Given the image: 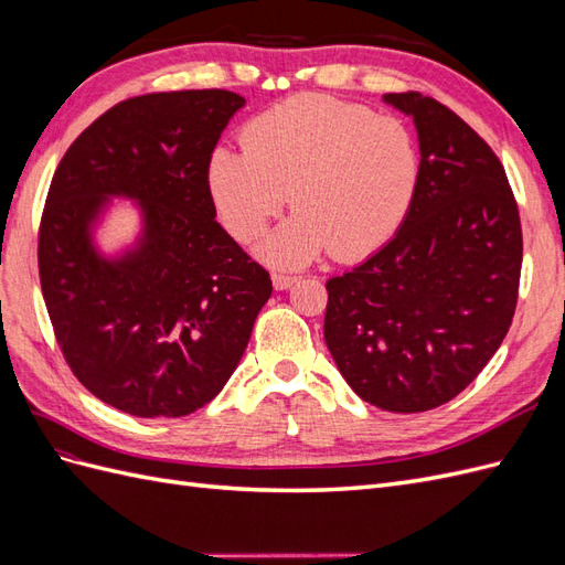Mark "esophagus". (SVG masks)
Segmentation results:
<instances>
[{
  "instance_id": "1",
  "label": "esophagus",
  "mask_w": 565,
  "mask_h": 565,
  "mask_svg": "<svg viewBox=\"0 0 565 565\" xmlns=\"http://www.w3.org/2000/svg\"><path fill=\"white\" fill-rule=\"evenodd\" d=\"M297 282L295 276H285V273H273V287L276 289H289Z\"/></svg>"
}]
</instances>
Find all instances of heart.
Returning <instances> with one entry per match:
<instances>
[{"label":"heart","mask_w":565,"mask_h":565,"mask_svg":"<svg viewBox=\"0 0 565 565\" xmlns=\"http://www.w3.org/2000/svg\"><path fill=\"white\" fill-rule=\"evenodd\" d=\"M243 143L212 152L210 193L241 243L256 241L292 198L297 214L256 247L276 268H301L328 249L337 262L363 259L398 231L415 198L413 134L347 100L287 98L252 119Z\"/></svg>","instance_id":"b5f03b06"}]
</instances>
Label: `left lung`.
Masks as SVG:
<instances>
[{"mask_svg": "<svg viewBox=\"0 0 565 565\" xmlns=\"http://www.w3.org/2000/svg\"><path fill=\"white\" fill-rule=\"evenodd\" d=\"M384 104L417 129L415 198L382 249L324 285V344L363 401L424 413L465 391L507 337L521 218L502 162L465 119L419 92Z\"/></svg>", "mask_w": 565, "mask_h": 565, "instance_id": "obj_1", "label": "left lung"}]
</instances>
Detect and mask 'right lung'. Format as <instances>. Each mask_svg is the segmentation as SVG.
<instances>
[{
	"label": "right lung",
	"instance_id": "add662e5",
	"mask_svg": "<svg viewBox=\"0 0 565 565\" xmlns=\"http://www.w3.org/2000/svg\"><path fill=\"white\" fill-rule=\"evenodd\" d=\"M245 106L226 89L122 100L63 156L40 226V282L58 347L96 398L183 417L231 380L268 301V270L218 226L210 158ZM113 196L142 228L115 255L95 231Z\"/></svg>",
	"mask_w": 565,
	"mask_h": 565
}]
</instances>
